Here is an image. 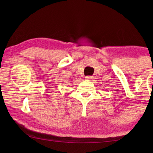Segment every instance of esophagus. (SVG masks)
<instances>
[{
    "label": "esophagus",
    "instance_id": "obj_1",
    "mask_svg": "<svg viewBox=\"0 0 153 153\" xmlns=\"http://www.w3.org/2000/svg\"><path fill=\"white\" fill-rule=\"evenodd\" d=\"M85 79H86V80H91V79H93V76H85Z\"/></svg>",
    "mask_w": 153,
    "mask_h": 153
}]
</instances>
